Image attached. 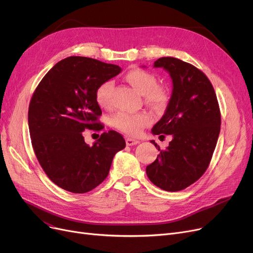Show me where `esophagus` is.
Instances as JSON below:
<instances>
[{
  "instance_id": "1",
  "label": "esophagus",
  "mask_w": 253,
  "mask_h": 253,
  "mask_svg": "<svg viewBox=\"0 0 253 253\" xmlns=\"http://www.w3.org/2000/svg\"><path fill=\"white\" fill-rule=\"evenodd\" d=\"M137 143H139V140H137V139L131 138V137H127L126 138V144L129 145V147H131V145H135Z\"/></svg>"
}]
</instances>
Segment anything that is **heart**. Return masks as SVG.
Returning <instances> with one entry per match:
<instances>
[{
  "instance_id": "b5f03b06",
  "label": "heart",
  "mask_w": 253,
  "mask_h": 253,
  "mask_svg": "<svg viewBox=\"0 0 253 253\" xmlns=\"http://www.w3.org/2000/svg\"><path fill=\"white\" fill-rule=\"evenodd\" d=\"M124 79L135 90L143 94L144 101L147 103L156 108H163L167 103L169 98L167 89L163 85L157 84L155 75L149 71L140 68H132L125 74ZM112 88L113 83L111 81H104L95 89V101L100 108H111ZM111 123L116 129L127 135L138 136L144 128L153 123V116L148 112L135 114L119 112L112 117Z\"/></svg>"
}]
</instances>
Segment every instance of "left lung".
<instances>
[{
	"mask_svg": "<svg viewBox=\"0 0 253 253\" xmlns=\"http://www.w3.org/2000/svg\"><path fill=\"white\" fill-rule=\"evenodd\" d=\"M154 66L169 72L173 91L153 133L171 134L173 138L147 167V174L158 188L177 192L207 170L220 131V110L214 88L201 70L174 57L159 58Z\"/></svg>",
	"mask_w": 253,
	"mask_h": 253,
	"instance_id": "1",
	"label": "left lung"
}]
</instances>
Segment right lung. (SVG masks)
<instances>
[{"mask_svg":"<svg viewBox=\"0 0 253 253\" xmlns=\"http://www.w3.org/2000/svg\"><path fill=\"white\" fill-rule=\"evenodd\" d=\"M121 68L97 59L70 56L57 62L39 83L29 106L33 149L46 175L59 188L87 193L108 176L113 158L126 147L122 134L110 130L90 147L83 131H100L97 86Z\"/></svg>","mask_w":253,"mask_h":253,"instance_id":"add662e5","label":"right lung"}]
</instances>
